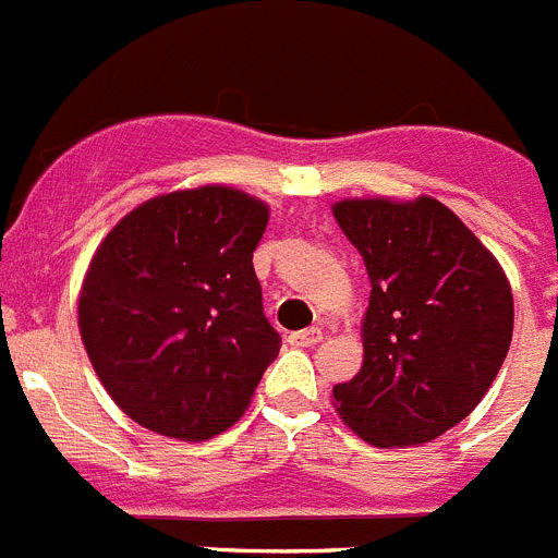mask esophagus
Here are the masks:
<instances>
[{
	"instance_id": "esophagus-1",
	"label": "esophagus",
	"mask_w": 558,
	"mask_h": 558,
	"mask_svg": "<svg viewBox=\"0 0 558 558\" xmlns=\"http://www.w3.org/2000/svg\"><path fill=\"white\" fill-rule=\"evenodd\" d=\"M320 340H324V331H320L318 326H310V329H301V331H293V335H288L290 345H315V342Z\"/></svg>"
}]
</instances>
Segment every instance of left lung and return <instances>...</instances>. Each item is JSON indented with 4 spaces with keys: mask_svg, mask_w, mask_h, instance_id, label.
Masks as SVG:
<instances>
[{
    "mask_svg": "<svg viewBox=\"0 0 558 558\" xmlns=\"http://www.w3.org/2000/svg\"><path fill=\"white\" fill-rule=\"evenodd\" d=\"M331 213L371 279L365 360L331 390L337 415L371 446L432 442L478 407L504 365L514 326L509 279L432 196L342 198Z\"/></svg>",
    "mask_w": 558,
    "mask_h": 558,
    "instance_id": "8db88e82",
    "label": "left lung"
}]
</instances>
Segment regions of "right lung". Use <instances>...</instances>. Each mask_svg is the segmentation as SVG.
Wrapping results in <instances>:
<instances>
[{"label": "right lung", "instance_id": "1", "mask_svg": "<svg viewBox=\"0 0 558 558\" xmlns=\"http://www.w3.org/2000/svg\"><path fill=\"white\" fill-rule=\"evenodd\" d=\"M268 218V204L238 187H185L137 204L90 257L82 345L143 428L198 442L252 403L282 345L252 263Z\"/></svg>", "mask_w": 558, "mask_h": 558}]
</instances>
